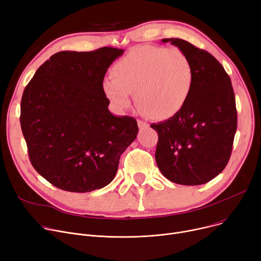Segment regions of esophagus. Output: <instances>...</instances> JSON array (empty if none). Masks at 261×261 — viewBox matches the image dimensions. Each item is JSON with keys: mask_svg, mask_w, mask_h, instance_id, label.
<instances>
[{"mask_svg": "<svg viewBox=\"0 0 261 261\" xmlns=\"http://www.w3.org/2000/svg\"><path fill=\"white\" fill-rule=\"evenodd\" d=\"M138 126H139L140 129H145L148 127V124L146 123V122L142 121V120H138Z\"/></svg>", "mask_w": 261, "mask_h": 261, "instance_id": "34e87169", "label": "esophagus"}]
</instances>
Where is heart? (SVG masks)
<instances>
[{
	"instance_id": "b5f03b06",
	"label": "heart",
	"mask_w": 261,
	"mask_h": 261,
	"mask_svg": "<svg viewBox=\"0 0 261 261\" xmlns=\"http://www.w3.org/2000/svg\"><path fill=\"white\" fill-rule=\"evenodd\" d=\"M113 78L103 90L118 109L130 105V94L139 109L156 120L178 115L192 95L195 69L190 57L180 49L140 46L115 64Z\"/></svg>"
}]
</instances>
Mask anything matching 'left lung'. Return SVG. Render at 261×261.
Listing matches in <instances>:
<instances>
[{"mask_svg":"<svg viewBox=\"0 0 261 261\" xmlns=\"http://www.w3.org/2000/svg\"><path fill=\"white\" fill-rule=\"evenodd\" d=\"M185 51L195 69L192 95L175 117L150 124L158 133L156 162L162 175L182 186L217 177L232 154L237 110L231 79L210 53L182 39H163Z\"/></svg>","mask_w":261,"mask_h":261,"instance_id":"8db88e82","label":"left lung"}]
</instances>
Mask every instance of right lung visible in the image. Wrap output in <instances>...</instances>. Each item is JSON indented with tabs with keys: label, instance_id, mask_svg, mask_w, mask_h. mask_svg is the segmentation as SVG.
Listing matches in <instances>:
<instances>
[{
	"label": "right lung",
	"instance_id": "1",
	"mask_svg": "<svg viewBox=\"0 0 261 261\" xmlns=\"http://www.w3.org/2000/svg\"><path fill=\"white\" fill-rule=\"evenodd\" d=\"M123 53H57L24 89L20 122L29 160L61 190L87 193L109 185L136 139V119L114 116L103 90L107 68Z\"/></svg>",
	"mask_w": 261,
	"mask_h": 261
}]
</instances>
